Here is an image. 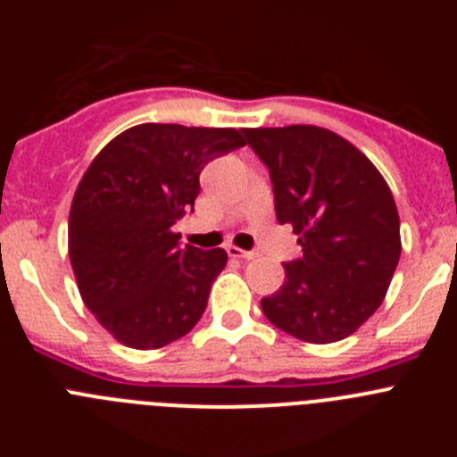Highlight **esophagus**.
<instances>
[{
    "label": "esophagus",
    "instance_id": "esophagus-1",
    "mask_svg": "<svg viewBox=\"0 0 457 457\" xmlns=\"http://www.w3.org/2000/svg\"><path fill=\"white\" fill-rule=\"evenodd\" d=\"M226 253H228V256L231 258H253V252H245V249H240V247H233V245H228V247H226Z\"/></svg>",
    "mask_w": 457,
    "mask_h": 457
}]
</instances>
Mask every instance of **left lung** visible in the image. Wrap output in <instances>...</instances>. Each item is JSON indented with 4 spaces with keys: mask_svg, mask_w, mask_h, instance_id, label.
Listing matches in <instances>:
<instances>
[{
    "mask_svg": "<svg viewBox=\"0 0 457 457\" xmlns=\"http://www.w3.org/2000/svg\"><path fill=\"white\" fill-rule=\"evenodd\" d=\"M268 167L278 224L302 256L261 300L265 318L306 343L357 332L385 300L401 258V220L389 185L364 153L316 125L242 130Z\"/></svg>",
    "mask_w": 457,
    "mask_h": 457,
    "instance_id": "obj_1",
    "label": "left lung"
}]
</instances>
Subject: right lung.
Wrapping results in <instances>:
<instances>
[{
	"mask_svg": "<svg viewBox=\"0 0 457 457\" xmlns=\"http://www.w3.org/2000/svg\"><path fill=\"white\" fill-rule=\"evenodd\" d=\"M245 146L242 130L144 123L120 132L82 176L68 220L79 295L128 348L179 341L204 316L224 249L180 245L205 164Z\"/></svg>",
	"mask_w": 457,
	"mask_h": 457,
	"instance_id": "add662e5",
	"label": "right lung"
}]
</instances>
